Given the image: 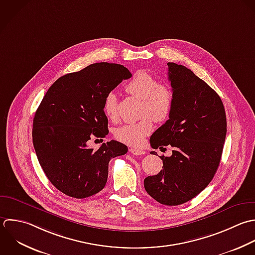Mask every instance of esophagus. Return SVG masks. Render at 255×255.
Segmentation results:
<instances>
[{
	"instance_id": "esophagus-1",
	"label": "esophagus",
	"mask_w": 255,
	"mask_h": 255,
	"mask_svg": "<svg viewBox=\"0 0 255 255\" xmlns=\"http://www.w3.org/2000/svg\"><path fill=\"white\" fill-rule=\"evenodd\" d=\"M129 152H130L131 154H133V155H136V156H138V155H144V154H145V151H144V150L138 149V148H130V149H129Z\"/></svg>"
}]
</instances>
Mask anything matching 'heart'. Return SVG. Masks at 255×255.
Instances as JSON below:
<instances>
[{
	"label": "heart",
	"mask_w": 255,
	"mask_h": 255,
	"mask_svg": "<svg viewBox=\"0 0 255 255\" xmlns=\"http://www.w3.org/2000/svg\"><path fill=\"white\" fill-rule=\"evenodd\" d=\"M126 90L135 97L142 99L141 116L136 123L125 124L115 131V138L130 146H140L144 138L153 131V120L165 122L174 108V93L172 88L159 81L151 74L139 71L127 83ZM106 116L115 121L118 118V103L115 93L109 92L104 100Z\"/></svg>",
	"instance_id": "b5f03b06"
}]
</instances>
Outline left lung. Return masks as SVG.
<instances>
[{
	"instance_id": "obj_1",
	"label": "left lung",
	"mask_w": 255,
	"mask_h": 255,
	"mask_svg": "<svg viewBox=\"0 0 255 255\" xmlns=\"http://www.w3.org/2000/svg\"><path fill=\"white\" fill-rule=\"evenodd\" d=\"M174 108L151 136L153 149L171 145L160 156L163 170L144 180L146 192L158 203L178 206L198 196L213 180L223 154L227 117L219 94L191 69L168 62ZM156 155V152H151Z\"/></svg>"
}]
</instances>
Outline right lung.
Segmentation results:
<instances>
[{
	"label": "right lung",
	"instance_id": "add662e5",
	"mask_svg": "<svg viewBox=\"0 0 255 255\" xmlns=\"http://www.w3.org/2000/svg\"><path fill=\"white\" fill-rule=\"evenodd\" d=\"M131 76L121 64L97 62L59 77L43 96L32 122V143L45 176L64 195L84 199L99 193L109 161L127 153V146L114 140L97 150L87 141L108 134L105 97Z\"/></svg>",
	"mask_w": 255,
	"mask_h": 255
}]
</instances>
